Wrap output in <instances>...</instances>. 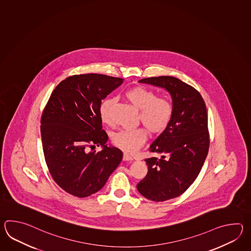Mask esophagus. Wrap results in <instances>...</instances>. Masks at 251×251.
<instances>
[{"mask_svg":"<svg viewBox=\"0 0 251 251\" xmlns=\"http://www.w3.org/2000/svg\"><path fill=\"white\" fill-rule=\"evenodd\" d=\"M133 157L132 156H130V155L127 154V153H124L123 154V160H129V161H132L133 160Z\"/></svg>","mask_w":251,"mask_h":251,"instance_id":"obj_1","label":"esophagus"}]
</instances>
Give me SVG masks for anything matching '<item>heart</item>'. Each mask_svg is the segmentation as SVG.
<instances>
[{
	"label": "heart",
	"instance_id": "heart-1",
	"mask_svg": "<svg viewBox=\"0 0 251 251\" xmlns=\"http://www.w3.org/2000/svg\"><path fill=\"white\" fill-rule=\"evenodd\" d=\"M128 101L139 113V122H142L150 133L158 135L170 126L173 116V105L167 97H157L154 91L143 86H135L125 93ZM113 99L101 102L99 113L104 124L112 123ZM147 132L143 127L122 130L113 137V144L126 152L133 153L146 142Z\"/></svg>",
	"mask_w": 251,
	"mask_h": 251
}]
</instances>
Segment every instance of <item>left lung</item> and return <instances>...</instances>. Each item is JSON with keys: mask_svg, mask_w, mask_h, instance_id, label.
<instances>
[{"mask_svg": "<svg viewBox=\"0 0 251 251\" xmlns=\"http://www.w3.org/2000/svg\"><path fill=\"white\" fill-rule=\"evenodd\" d=\"M139 82L164 88L173 102L170 126L150 147L158 156L144 160L148 172L136 186L144 198L163 202L182 195L201 171L210 145L207 111L200 93L177 78L159 76Z\"/></svg>", "mask_w": 251, "mask_h": 251, "instance_id": "left-lung-1", "label": "left lung"}]
</instances>
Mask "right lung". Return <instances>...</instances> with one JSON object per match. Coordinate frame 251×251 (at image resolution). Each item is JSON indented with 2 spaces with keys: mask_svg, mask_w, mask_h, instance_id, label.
<instances>
[{
  "mask_svg": "<svg viewBox=\"0 0 251 251\" xmlns=\"http://www.w3.org/2000/svg\"><path fill=\"white\" fill-rule=\"evenodd\" d=\"M123 80L98 74L70 76L55 87L43 110L40 130L48 171L75 197L100 191L122 160L120 150L106 145L99 108ZM100 145L103 149L96 152Z\"/></svg>",
  "mask_w": 251,
  "mask_h": 251,
  "instance_id": "add662e5",
  "label": "right lung"
}]
</instances>
